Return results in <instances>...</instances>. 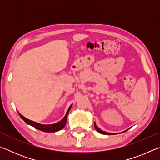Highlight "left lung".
I'll return each mask as SVG.
<instances>
[{
  "label": "left lung",
  "instance_id": "8db88e82",
  "mask_svg": "<svg viewBox=\"0 0 160 160\" xmlns=\"http://www.w3.org/2000/svg\"><path fill=\"white\" fill-rule=\"evenodd\" d=\"M94 128L97 130V132H99V133H102V134H104V135H113V134H116V133H112V132H105V131H103L102 130H101L100 128H99L98 127L96 126V123H94Z\"/></svg>",
  "mask_w": 160,
  "mask_h": 160
}]
</instances>
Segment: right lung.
<instances>
[{
  "instance_id": "right-lung-1",
  "label": "right lung",
  "mask_w": 160,
  "mask_h": 160,
  "mask_svg": "<svg viewBox=\"0 0 160 160\" xmlns=\"http://www.w3.org/2000/svg\"><path fill=\"white\" fill-rule=\"evenodd\" d=\"M71 107H72V104L70 105V107L68 108V109L66 115H65V116L63 118V119H62L61 121H60L59 122L56 123L49 124V125H44V124H41V123L34 122V121H31L28 118L24 117V116L22 115H21L19 112H18V113H19V115H20V117L22 118V120L25 121L26 123H28V124H29V125L34 127L35 128H37L38 130H40V131H44V132H56V131H60V130H61L62 128H64V126L66 123L68 114L69 111L70 109V108H71Z\"/></svg>"
}]
</instances>
